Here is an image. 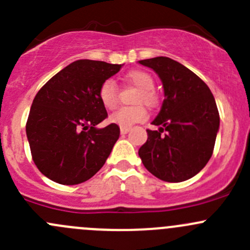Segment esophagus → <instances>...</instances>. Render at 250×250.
Wrapping results in <instances>:
<instances>
[{"label": "esophagus", "instance_id": "esophagus-1", "mask_svg": "<svg viewBox=\"0 0 250 250\" xmlns=\"http://www.w3.org/2000/svg\"><path fill=\"white\" fill-rule=\"evenodd\" d=\"M129 130H130V128H128V127H121V134H127Z\"/></svg>", "mask_w": 250, "mask_h": 250}]
</instances>
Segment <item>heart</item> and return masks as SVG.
I'll list each match as a JSON object with an SVG mask.
<instances>
[{"label":"heart","instance_id":"b5f03b06","mask_svg":"<svg viewBox=\"0 0 250 250\" xmlns=\"http://www.w3.org/2000/svg\"><path fill=\"white\" fill-rule=\"evenodd\" d=\"M125 80L140 90L135 99V104H145L147 106H155L157 103L153 88H155V81L148 72L141 71V70H134L125 75ZM99 99L102 104L106 109L112 110L117 105L118 92L117 85L112 80H106L99 89ZM147 117L145 107L143 105H137L133 107H121L116 112L110 116V121L115 125L121 127H132L135 123L143 122Z\"/></svg>","mask_w":250,"mask_h":250}]
</instances>
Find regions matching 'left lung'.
<instances>
[{
  "mask_svg": "<svg viewBox=\"0 0 250 250\" xmlns=\"http://www.w3.org/2000/svg\"><path fill=\"white\" fill-rule=\"evenodd\" d=\"M163 85L165 100L139 148L146 169L168 183L192 178L210 160L220 127L215 99L208 85L191 70L167 57L140 60ZM166 132L165 136L160 134Z\"/></svg>",
  "mask_w": 250,
  "mask_h": 250,
  "instance_id": "8db88e82",
  "label": "left lung"
}]
</instances>
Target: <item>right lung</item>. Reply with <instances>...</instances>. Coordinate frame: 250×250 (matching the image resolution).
<instances>
[{
    "label": "right lung",
    "mask_w": 250,
    "mask_h": 250,
    "mask_svg": "<svg viewBox=\"0 0 250 250\" xmlns=\"http://www.w3.org/2000/svg\"><path fill=\"white\" fill-rule=\"evenodd\" d=\"M123 64L81 59L54 75L39 90L26 123L32 160L40 172L62 185L92 178L106 162L120 137L99 99L100 85Z\"/></svg>",
    "instance_id": "add662e5"
}]
</instances>
